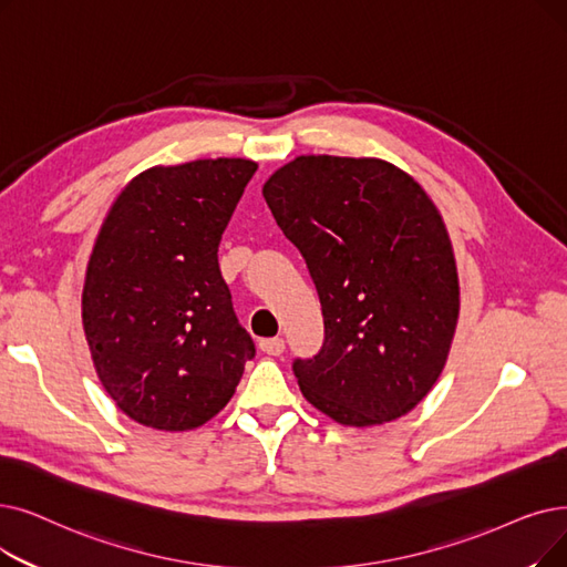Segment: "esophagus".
<instances>
[{"mask_svg":"<svg viewBox=\"0 0 567 567\" xmlns=\"http://www.w3.org/2000/svg\"><path fill=\"white\" fill-rule=\"evenodd\" d=\"M259 350L268 357H280L285 352V340L282 338H264V340H259Z\"/></svg>","mask_w":567,"mask_h":567,"instance_id":"esophagus-1","label":"esophagus"}]
</instances>
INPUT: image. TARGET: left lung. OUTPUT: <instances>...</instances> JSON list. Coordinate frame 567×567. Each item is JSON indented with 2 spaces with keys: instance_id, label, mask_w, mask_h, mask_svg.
<instances>
[{
  "instance_id": "obj_1",
  "label": "left lung",
  "mask_w": 567,
  "mask_h": 567,
  "mask_svg": "<svg viewBox=\"0 0 567 567\" xmlns=\"http://www.w3.org/2000/svg\"><path fill=\"white\" fill-rule=\"evenodd\" d=\"M264 199L322 303V348L291 363L303 396L344 426L408 414L445 368L458 319L452 243L429 194L382 159L303 155Z\"/></svg>"
}]
</instances>
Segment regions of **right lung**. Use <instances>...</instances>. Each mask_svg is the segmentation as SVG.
<instances>
[{
    "label": "right lung",
    "instance_id": "right-lung-1",
    "mask_svg": "<svg viewBox=\"0 0 567 567\" xmlns=\"http://www.w3.org/2000/svg\"><path fill=\"white\" fill-rule=\"evenodd\" d=\"M250 159H196L136 176L96 236L83 329L109 396L134 422L189 431L223 410L255 357L217 248L255 176Z\"/></svg>",
    "mask_w": 567,
    "mask_h": 567
}]
</instances>
